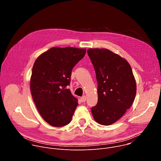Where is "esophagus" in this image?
Listing matches in <instances>:
<instances>
[{
    "instance_id": "1",
    "label": "esophagus",
    "mask_w": 161,
    "mask_h": 161,
    "mask_svg": "<svg viewBox=\"0 0 161 161\" xmlns=\"http://www.w3.org/2000/svg\"><path fill=\"white\" fill-rule=\"evenodd\" d=\"M86 96H84L80 97V100H81V101L82 103L85 102V101H86Z\"/></svg>"
}]
</instances>
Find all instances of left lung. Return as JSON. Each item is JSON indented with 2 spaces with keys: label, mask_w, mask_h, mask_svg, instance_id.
Instances as JSON below:
<instances>
[{
  "label": "left lung",
  "mask_w": 161,
  "mask_h": 161,
  "mask_svg": "<svg viewBox=\"0 0 161 161\" xmlns=\"http://www.w3.org/2000/svg\"><path fill=\"white\" fill-rule=\"evenodd\" d=\"M98 83V102L91 109L94 119L103 125L119 120L134 102L136 83L129 62L104 48H89Z\"/></svg>",
  "instance_id": "1"
}]
</instances>
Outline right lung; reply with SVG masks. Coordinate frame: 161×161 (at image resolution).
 Segmentation results:
<instances>
[{"mask_svg":"<svg viewBox=\"0 0 161 161\" xmlns=\"http://www.w3.org/2000/svg\"><path fill=\"white\" fill-rule=\"evenodd\" d=\"M86 49L53 47L36 60L31 78V92L42 119L53 127L70 123L78 104L69 89L71 71L85 56Z\"/></svg>","mask_w":161,"mask_h":161,"instance_id":"add662e5","label":"right lung"}]
</instances>
